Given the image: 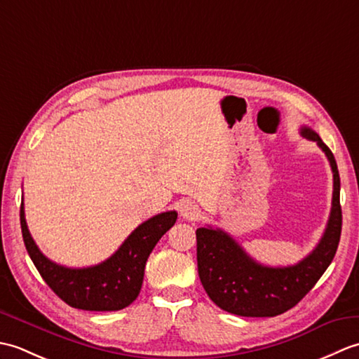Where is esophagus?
<instances>
[{
	"instance_id": "obj_1",
	"label": "esophagus",
	"mask_w": 359,
	"mask_h": 359,
	"mask_svg": "<svg viewBox=\"0 0 359 359\" xmlns=\"http://www.w3.org/2000/svg\"><path fill=\"white\" fill-rule=\"evenodd\" d=\"M197 212H199V208H197V205L191 201H187L180 205V216L184 219H194L197 216Z\"/></svg>"
}]
</instances>
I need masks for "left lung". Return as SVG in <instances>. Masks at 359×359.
Segmentation results:
<instances>
[{"mask_svg":"<svg viewBox=\"0 0 359 359\" xmlns=\"http://www.w3.org/2000/svg\"><path fill=\"white\" fill-rule=\"evenodd\" d=\"M301 134L315 140L329 158L333 172V199L329 222L311 253L294 265L269 266L256 262L230 234L219 228H197V270L205 292L228 313L270 318L294 307L323 276L337 253L342 212L339 205V172L332 151L313 129Z\"/></svg>","mask_w":359,"mask_h":359,"instance_id":"left-lung-1","label":"left lung"}]
</instances>
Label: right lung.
<instances>
[{
  "label": "right lung",
  "mask_w": 359,
  "mask_h": 359,
  "mask_svg": "<svg viewBox=\"0 0 359 359\" xmlns=\"http://www.w3.org/2000/svg\"><path fill=\"white\" fill-rule=\"evenodd\" d=\"M175 211L160 212L137 226L116 253L102 264L86 269H67L41 253L29 233L25 205L21 203L20 208L22 241L46 284L67 306L89 311H116L135 301L151 251L175 224Z\"/></svg>",
  "instance_id": "right-lung-1"
}]
</instances>
